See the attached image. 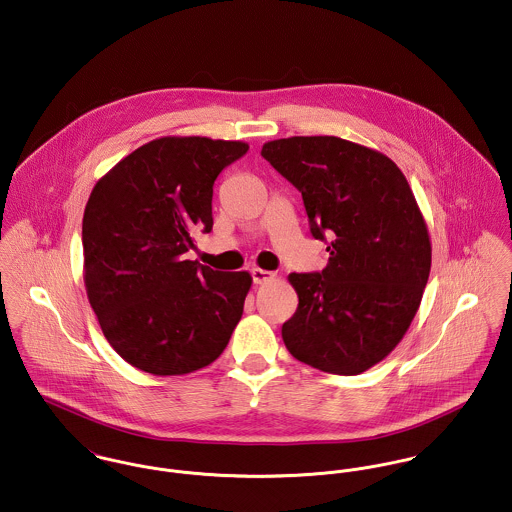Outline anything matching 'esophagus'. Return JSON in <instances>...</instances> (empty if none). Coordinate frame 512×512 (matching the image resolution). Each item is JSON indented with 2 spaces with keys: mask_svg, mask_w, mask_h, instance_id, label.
I'll return each mask as SVG.
<instances>
[{
  "mask_svg": "<svg viewBox=\"0 0 512 512\" xmlns=\"http://www.w3.org/2000/svg\"><path fill=\"white\" fill-rule=\"evenodd\" d=\"M251 276H253V282H255V284H263V282H269L271 278H275V273L263 271V269H253Z\"/></svg>",
  "mask_w": 512,
  "mask_h": 512,
  "instance_id": "34e87169",
  "label": "esophagus"
}]
</instances>
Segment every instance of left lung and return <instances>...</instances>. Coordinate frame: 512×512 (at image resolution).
Instances as JSON below:
<instances>
[{
  "mask_svg": "<svg viewBox=\"0 0 512 512\" xmlns=\"http://www.w3.org/2000/svg\"><path fill=\"white\" fill-rule=\"evenodd\" d=\"M304 198L329 261L292 273L298 308L282 325L294 358L356 376L392 353L419 310L431 239L413 191L392 159L337 136H292L261 150Z\"/></svg>",
  "mask_w": 512,
  "mask_h": 512,
  "instance_id": "8db88e82",
  "label": "left lung"
}]
</instances>
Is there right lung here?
<instances>
[{
	"instance_id": "obj_1",
	"label": "right lung",
	"mask_w": 512,
	"mask_h": 512,
	"mask_svg": "<svg viewBox=\"0 0 512 512\" xmlns=\"http://www.w3.org/2000/svg\"><path fill=\"white\" fill-rule=\"evenodd\" d=\"M245 142L152 140L97 181L83 212V280L103 335L128 364L181 376L224 353L251 275L185 259L212 230V187Z\"/></svg>"
}]
</instances>
